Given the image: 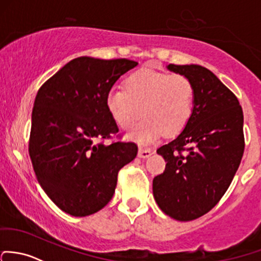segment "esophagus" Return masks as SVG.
Returning <instances> with one entry per match:
<instances>
[{"label":"esophagus","mask_w":261,"mask_h":261,"mask_svg":"<svg viewBox=\"0 0 261 261\" xmlns=\"http://www.w3.org/2000/svg\"><path fill=\"white\" fill-rule=\"evenodd\" d=\"M152 150L151 149H147V147H140L139 149V156L142 159H146L149 158L150 155H152Z\"/></svg>","instance_id":"1"}]
</instances>
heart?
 Listing matches in <instances>:
<instances>
[{"label": "heart", "instance_id": "b5f03b06", "mask_svg": "<svg viewBox=\"0 0 261 261\" xmlns=\"http://www.w3.org/2000/svg\"><path fill=\"white\" fill-rule=\"evenodd\" d=\"M195 103L193 81L182 73H166L140 68L125 80V89L110 90L106 106L122 130L133 128L141 116L145 121L130 135L150 142L163 134L174 136L190 121Z\"/></svg>", "mask_w": 261, "mask_h": 261}]
</instances>
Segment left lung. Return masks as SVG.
Instances as JSON below:
<instances>
[{
    "label": "left lung",
    "mask_w": 261,
    "mask_h": 261,
    "mask_svg": "<svg viewBox=\"0 0 261 261\" xmlns=\"http://www.w3.org/2000/svg\"><path fill=\"white\" fill-rule=\"evenodd\" d=\"M167 68L193 81L195 103L179 136L158 149L166 166L153 179L152 193L166 215L190 221L209 213L234 179L245 147L244 115L234 92L210 70L174 64Z\"/></svg>",
    "instance_id": "1"
}]
</instances>
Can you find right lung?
<instances>
[{"instance_id":"obj_1","label":"right lung","mask_w":261,"mask_h":261,"mask_svg":"<svg viewBox=\"0 0 261 261\" xmlns=\"http://www.w3.org/2000/svg\"><path fill=\"white\" fill-rule=\"evenodd\" d=\"M138 62L77 57L48 79L35 98L29 153L38 182L52 201L72 216L108 205L117 174L138 155L135 142L111 141L119 127L106 97Z\"/></svg>"}]
</instances>
